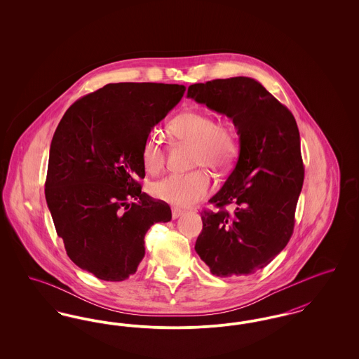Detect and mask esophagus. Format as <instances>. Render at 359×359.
Segmentation results:
<instances>
[{
    "label": "esophagus",
    "mask_w": 359,
    "mask_h": 359,
    "mask_svg": "<svg viewBox=\"0 0 359 359\" xmlns=\"http://www.w3.org/2000/svg\"><path fill=\"white\" fill-rule=\"evenodd\" d=\"M180 215H183V211H182V210H179V208H172V218H173V219L179 218Z\"/></svg>",
    "instance_id": "obj_1"
}]
</instances>
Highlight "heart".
<instances>
[{"label":"heart","instance_id":"1","mask_svg":"<svg viewBox=\"0 0 359 359\" xmlns=\"http://www.w3.org/2000/svg\"><path fill=\"white\" fill-rule=\"evenodd\" d=\"M168 136L179 144H189L194 167L229 168L238 154V137L227 121L199 110H187L167 125ZM165 148L156 135H149L141 147V160L147 171H160L165 164ZM212 189V179L205 170L171 173L149 187L156 199L177 207H189L202 201Z\"/></svg>","mask_w":359,"mask_h":359}]
</instances>
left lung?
Returning a JSON list of instances; mask_svg holds the SVG:
<instances>
[{
    "label": "left lung",
    "instance_id": "8db88e82",
    "mask_svg": "<svg viewBox=\"0 0 359 359\" xmlns=\"http://www.w3.org/2000/svg\"><path fill=\"white\" fill-rule=\"evenodd\" d=\"M187 97L231 118L239 136L238 161L208 201L218 210L202 211L195 250L218 277L255 273L293 233L304 182L297 123L287 106L246 76L191 85Z\"/></svg>",
    "mask_w": 359,
    "mask_h": 359
}]
</instances>
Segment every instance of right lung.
Here are the masks:
<instances>
[{
	"label": "right lung",
	"instance_id": "add662e5",
	"mask_svg": "<svg viewBox=\"0 0 359 359\" xmlns=\"http://www.w3.org/2000/svg\"><path fill=\"white\" fill-rule=\"evenodd\" d=\"M186 87L109 83L72 103L52 137L46 199L67 256L104 281L136 273L151 226L171 208L141 192V147Z\"/></svg>",
	"mask_w": 359,
	"mask_h": 359
}]
</instances>
